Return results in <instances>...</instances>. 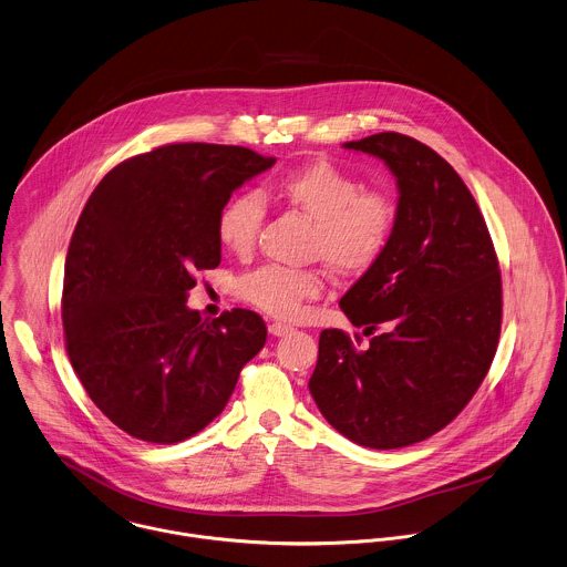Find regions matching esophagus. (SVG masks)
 I'll use <instances>...</instances> for the list:
<instances>
[{"instance_id":"1","label":"esophagus","mask_w":567,"mask_h":567,"mask_svg":"<svg viewBox=\"0 0 567 567\" xmlns=\"http://www.w3.org/2000/svg\"><path fill=\"white\" fill-rule=\"evenodd\" d=\"M293 329L291 327H287V324H280V322H274V324H269V333L274 336V338H285V336H289Z\"/></svg>"}]
</instances>
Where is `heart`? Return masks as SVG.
<instances>
[{
  "label": "heart",
  "mask_w": 567,
  "mask_h": 567,
  "mask_svg": "<svg viewBox=\"0 0 567 567\" xmlns=\"http://www.w3.org/2000/svg\"><path fill=\"white\" fill-rule=\"evenodd\" d=\"M274 195L316 221L313 256L338 276L368 271L385 251L396 226V202L383 188H363V182L340 166L316 159L274 182ZM265 219L258 193L231 195L217 215V236L227 251L245 256L254 249ZM238 296L276 318H293L307 300L322 291L318 271H298L265 265L245 274Z\"/></svg>",
  "instance_id": "1"
}]
</instances>
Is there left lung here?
Returning a JSON list of instances; mask_svg holds the SVG:
<instances>
[{"label":"left lung","mask_w":567,"mask_h":567,"mask_svg":"<svg viewBox=\"0 0 567 567\" xmlns=\"http://www.w3.org/2000/svg\"><path fill=\"white\" fill-rule=\"evenodd\" d=\"M343 148L385 162L399 215L381 258L340 300L370 346L322 331L309 390L341 436L399 450L450 425L484 381L502 324L499 265L473 195L436 151L394 131Z\"/></svg>","instance_id":"1"}]
</instances>
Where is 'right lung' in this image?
Returning <instances> with one entry per match:
<instances>
[{
    "instance_id": "right-lung-1",
    "label": "right lung",
    "mask_w": 567,
    "mask_h": 567,
    "mask_svg": "<svg viewBox=\"0 0 567 567\" xmlns=\"http://www.w3.org/2000/svg\"><path fill=\"white\" fill-rule=\"evenodd\" d=\"M274 164L245 146L168 144L117 164L85 204L65 258V348L90 399L128 436H195L265 346L258 313L206 322L186 300L193 274L221 262V206Z\"/></svg>"
}]
</instances>
